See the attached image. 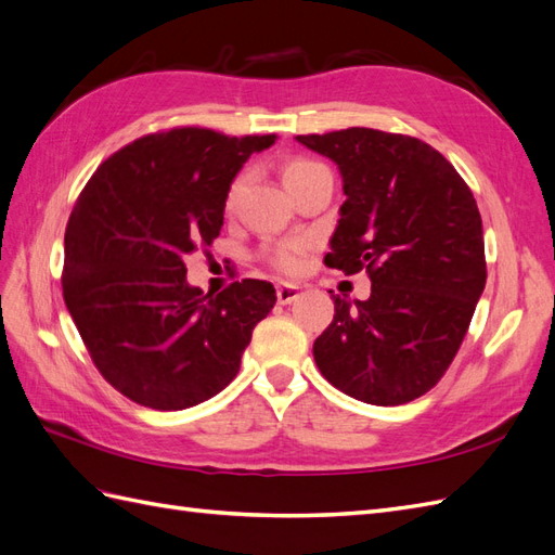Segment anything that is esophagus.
Here are the masks:
<instances>
[{"mask_svg":"<svg viewBox=\"0 0 555 555\" xmlns=\"http://www.w3.org/2000/svg\"><path fill=\"white\" fill-rule=\"evenodd\" d=\"M298 287L296 284H289V282H282L280 287H278V304L280 306H289V304H294V300L298 298Z\"/></svg>","mask_w":555,"mask_h":555,"instance_id":"34e87169","label":"esophagus"}]
</instances>
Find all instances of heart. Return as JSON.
Segmentation results:
<instances>
[{
  "instance_id": "heart-1",
  "label": "heart",
  "mask_w": 555,
  "mask_h": 555,
  "mask_svg": "<svg viewBox=\"0 0 555 555\" xmlns=\"http://www.w3.org/2000/svg\"><path fill=\"white\" fill-rule=\"evenodd\" d=\"M314 166H319V164L308 162V159H294V162H289L287 166H284V171H282L284 184H289L296 178L312 171ZM241 192H243V178H238L236 182H233L229 194H227V208L229 210L238 204ZM304 255H306V243H300V241H287V243H280V245L271 247V249H266V259L271 261V266H275L278 271H282V273H296L298 268L304 266Z\"/></svg>"
}]
</instances>
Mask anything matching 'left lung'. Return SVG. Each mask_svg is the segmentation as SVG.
Returning a JSON list of instances; mask_svg holds the SVG:
<instances>
[{"mask_svg": "<svg viewBox=\"0 0 555 555\" xmlns=\"http://www.w3.org/2000/svg\"><path fill=\"white\" fill-rule=\"evenodd\" d=\"M343 176L328 268L365 271V300L335 298L312 347L322 375L371 405H402L440 382L486 284L477 201L428 143L351 127L296 137Z\"/></svg>", "mask_w": 555, "mask_h": 555, "instance_id": "1", "label": "left lung"}]
</instances>
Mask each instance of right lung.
Wrapping results in <instances>:
<instances>
[{"instance_id": "right-lung-1", "label": "right lung", "mask_w": 555, "mask_h": 555, "mask_svg": "<svg viewBox=\"0 0 555 555\" xmlns=\"http://www.w3.org/2000/svg\"><path fill=\"white\" fill-rule=\"evenodd\" d=\"M275 141L196 127L150 133L80 192L64 233V304L99 373L139 405L176 412L220 393L273 310L271 282L204 294L184 257L220 236L233 178Z\"/></svg>"}]
</instances>
